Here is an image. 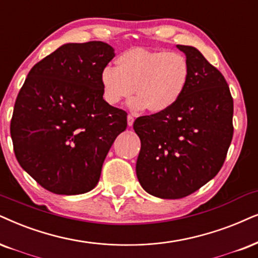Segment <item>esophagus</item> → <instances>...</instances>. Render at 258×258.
<instances>
[{
    "label": "esophagus",
    "instance_id": "1",
    "mask_svg": "<svg viewBox=\"0 0 258 258\" xmlns=\"http://www.w3.org/2000/svg\"><path fill=\"white\" fill-rule=\"evenodd\" d=\"M133 122H135V118H133V115H131V114H128V115H127V125L131 127L133 125Z\"/></svg>",
    "mask_w": 258,
    "mask_h": 258
}]
</instances>
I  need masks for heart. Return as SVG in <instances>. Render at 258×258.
<instances>
[{
	"label": "heart",
	"mask_w": 258,
	"mask_h": 258,
	"mask_svg": "<svg viewBox=\"0 0 258 258\" xmlns=\"http://www.w3.org/2000/svg\"><path fill=\"white\" fill-rule=\"evenodd\" d=\"M189 78L190 64L181 52L135 47L116 58V67L101 70L100 86L108 105H118L136 91L132 109L161 113L178 102Z\"/></svg>",
	"instance_id": "b5f03b06"
}]
</instances>
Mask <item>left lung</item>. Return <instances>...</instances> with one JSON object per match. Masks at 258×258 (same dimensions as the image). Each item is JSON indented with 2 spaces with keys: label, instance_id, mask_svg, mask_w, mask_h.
Returning <instances> with one entry per match:
<instances>
[{
  "label": "left lung",
  "instance_id": "8db88e82",
  "mask_svg": "<svg viewBox=\"0 0 258 258\" xmlns=\"http://www.w3.org/2000/svg\"><path fill=\"white\" fill-rule=\"evenodd\" d=\"M176 47L190 64L183 95L170 109L133 123L142 142L137 177L144 190L161 199L184 198L211 181L233 136V99L223 74L195 47Z\"/></svg>",
  "mask_w": 258,
  "mask_h": 258
}]
</instances>
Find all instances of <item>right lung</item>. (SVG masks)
<instances>
[{"instance_id":"obj_1","label":"right lung","mask_w":258,"mask_h":258,"mask_svg":"<svg viewBox=\"0 0 258 258\" xmlns=\"http://www.w3.org/2000/svg\"><path fill=\"white\" fill-rule=\"evenodd\" d=\"M114 56L102 41L65 44L32 68L19 91L11 121L15 157L51 193L95 188L110 146L126 130L127 113L108 105L100 86Z\"/></svg>"}]
</instances>
